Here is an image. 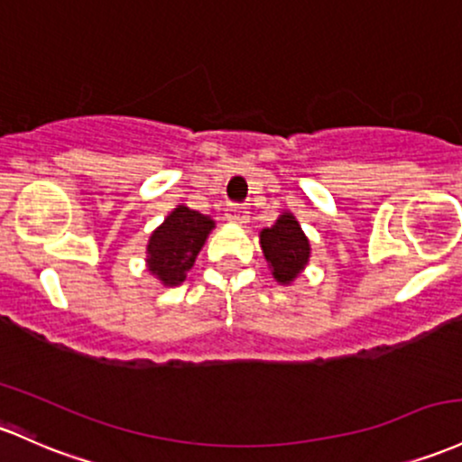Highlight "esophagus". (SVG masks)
I'll list each match as a JSON object with an SVG mask.
<instances>
[{
	"instance_id": "esophagus-1",
	"label": "esophagus",
	"mask_w": 462,
	"mask_h": 462,
	"mask_svg": "<svg viewBox=\"0 0 462 462\" xmlns=\"http://www.w3.org/2000/svg\"><path fill=\"white\" fill-rule=\"evenodd\" d=\"M247 210L245 208H227V212H226V219L230 221V223H239V226H243V223H247Z\"/></svg>"
}]
</instances>
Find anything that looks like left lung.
Here are the masks:
<instances>
[{
	"instance_id": "8db88e82",
	"label": "left lung",
	"mask_w": 462,
	"mask_h": 462,
	"mask_svg": "<svg viewBox=\"0 0 462 462\" xmlns=\"http://www.w3.org/2000/svg\"><path fill=\"white\" fill-rule=\"evenodd\" d=\"M258 243H261L263 256H265L267 267L278 285H291L305 272L309 258H311V243L293 212L289 210L278 215L272 227L261 230Z\"/></svg>"
}]
</instances>
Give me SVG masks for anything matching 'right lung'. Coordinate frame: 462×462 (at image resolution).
Instances as JSON below:
<instances>
[{"mask_svg":"<svg viewBox=\"0 0 462 462\" xmlns=\"http://www.w3.org/2000/svg\"><path fill=\"white\" fill-rule=\"evenodd\" d=\"M215 227V219L199 210L186 204L175 206L151 232L146 243V270L164 287L181 285Z\"/></svg>","mask_w":462,"mask_h":462,"instance_id":"right-lung-1","label":"right lung"}]
</instances>
